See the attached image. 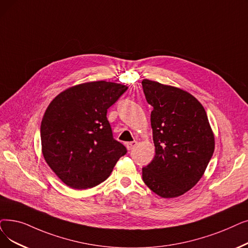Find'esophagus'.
Returning a JSON list of instances; mask_svg holds the SVG:
<instances>
[{"instance_id":"1","label":"esophagus","mask_w":248,"mask_h":248,"mask_svg":"<svg viewBox=\"0 0 248 248\" xmlns=\"http://www.w3.org/2000/svg\"><path fill=\"white\" fill-rule=\"evenodd\" d=\"M137 145H138V142H136V141H134V142H128V143H126V148H127V150H132V149H134Z\"/></svg>"}]
</instances>
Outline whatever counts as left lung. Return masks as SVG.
Listing matches in <instances>:
<instances>
[{
	"label": "left lung",
	"mask_w": 248,
	"mask_h": 248,
	"mask_svg": "<svg viewBox=\"0 0 248 248\" xmlns=\"http://www.w3.org/2000/svg\"><path fill=\"white\" fill-rule=\"evenodd\" d=\"M146 100L153 106L155 157L143 167V180L156 195L177 198L195 186L215 150V138L200 101L188 92L144 79Z\"/></svg>",
	"instance_id": "obj_1"
}]
</instances>
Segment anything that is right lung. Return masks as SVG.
I'll return each mask as SVG.
<instances>
[{"mask_svg":"<svg viewBox=\"0 0 248 248\" xmlns=\"http://www.w3.org/2000/svg\"><path fill=\"white\" fill-rule=\"evenodd\" d=\"M126 90L117 83L88 82L62 91L49 103L40 125L42 154L64 185L75 189L98 186L125 155L106 113Z\"/></svg>","mask_w":248,"mask_h":248,"instance_id":"1","label":"right lung"}]
</instances>
